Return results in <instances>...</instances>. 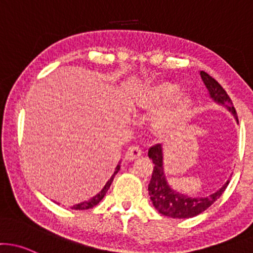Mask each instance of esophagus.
Instances as JSON below:
<instances>
[{
	"instance_id": "esophagus-1",
	"label": "esophagus",
	"mask_w": 253,
	"mask_h": 253,
	"mask_svg": "<svg viewBox=\"0 0 253 253\" xmlns=\"http://www.w3.org/2000/svg\"><path fill=\"white\" fill-rule=\"evenodd\" d=\"M141 154H143V150L139 145H132L127 150L126 158L127 160H135V158L141 156Z\"/></svg>"
}]
</instances>
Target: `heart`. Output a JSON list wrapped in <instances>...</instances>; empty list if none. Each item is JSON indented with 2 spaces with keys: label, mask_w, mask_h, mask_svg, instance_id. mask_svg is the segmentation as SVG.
Here are the masks:
<instances>
[{
  "label": "heart",
  "mask_w": 253,
  "mask_h": 253,
  "mask_svg": "<svg viewBox=\"0 0 253 253\" xmlns=\"http://www.w3.org/2000/svg\"><path fill=\"white\" fill-rule=\"evenodd\" d=\"M177 92V85L171 84V83H163V84L152 86L149 88L144 95L143 99V107L146 109L154 110L161 105L166 104L167 102L170 101L175 93ZM191 99L188 95L182 93L179 95L174 101L173 107L166 112L165 114L158 118L157 125L158 126H168V125L174 124L181 120L182 118L187 113L188 107H190Z\"/></svg>",
  "instance_id": "obj_1"
}]
</instances>
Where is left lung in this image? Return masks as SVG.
I'll use <instances>...</instances> for the list:
<instances>
[{
	"label": "left lung",
	"instance_id": "1",
	"mask_svg": "<svg viewBox=\"0 0 253 253\" xmlns=\"http://www.w3.org/2000/svg\"><path fill=\"white\" fill-rule=\"evenodd\" d=\"M201 77L213 101L226 105L238 121L235 108L226 90L207 72L202 71ZM148 155L155 165L151 180H150L149 184V196L151 198L154 207L156 208V210H158V212L168 216V217L188 218L199 215V213L205 211L208 208L211 207L220 198L229 184V181H227L223 185V187H221L217 192L210 194L207 198H190V197L184 196V194L171 190L167 184L165 173H163L162 148H161L160 144H156L152 148H150Z\"/></svg>",
	"mask_w": 253,
	"mask_h": 253
}]
</instances>
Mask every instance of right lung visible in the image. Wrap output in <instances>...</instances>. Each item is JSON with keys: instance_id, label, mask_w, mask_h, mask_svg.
Segmentation results:
<instances>
[{"instance_id": "right-lung-1", "label": "right lung", "mask_w": 253, "mask_h": 253, "mask_svg": "<svg viewBox=\"0 0 253 253\" xmlns=\"http://www.w3.org/2000/svg\"><path fill=\"white\" fill-rule=\"evenodd\" d=\"M119 169H120V166H118V167H116L115 171H114V174L112 175V177H110V179L108 180V182H107V184L104 185V187L102 188L101 192H99L98 194H96V196L93 197V198H91L90 201H87V202H83V203L74 205V207L72 208V209H76V210H87V209H91V208L96 207V205L98 204L99 202L102 201V199H103V197L105 196V193L108 192V190H109L110 185H112V182H113L114 177H115L116 173H118V171H119Z\"/></svg>"}]
</instances>
